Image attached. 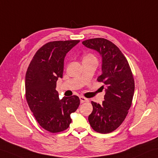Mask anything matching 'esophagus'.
<instances>
[{
	"instance_id": "34e87169",
	"label": "esophagus",
	"mask_w": 158,
	"mask_h": 158,
	"mask_svg": "<svg viewBox=\"0 0 158 158\" xmlns=\"http://www.w3.org/2000/svg\"><path fill=\"white\" fill-rule=\"evenodd\" d=\"M79 99H80V102H81V103H84V102H87L88 101V99H87V98H84V97H83V96H80L79 97Z\"/></svg>"
}]
</instances>
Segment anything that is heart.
I'll return each mask as SVG.
<instances>
[{
    "label": "heart",
    "mask_w": 158,
    "mask_h": 158,
    "mask_svg": "<svg viewBox=\"0 0 158 158\" xmlns=\"http://www.w3.org/2000/svg\"><path fill=\"white\" fill-rule=\"evenodd\" d=\"M93 59H96V56H94L93 54L91 53H87L86 54L85 56H83V60H93Z\"/></svg>",
    "instance_id": "1"
}]
</instances>
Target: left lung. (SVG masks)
Segmentation results:
<instances>
[{
  "label": "left lung",
  "instance_id": "8db88e82",
  "mask_svg": "<svg viewBox=\"0 0 158 158\" xmlns=\"http://www.w3.org/2000/svg\"><path fill=\"white\" fill-rule=\"evenodd\" d=\"M82 44L101 55L102 73L97 80L104 84L102 87L106 91L102 104L91 102L93 111L88 120L98 133H111L123 123L131 106L135 91L133 73L127 58L112 42L98 38Z\"/></svg>",
  "mask_w": 158,
  "mask_h": 158
}]
</instances>
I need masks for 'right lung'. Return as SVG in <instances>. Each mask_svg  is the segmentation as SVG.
<instances>
[{
  "label": "right lung",
  "mask_w": 158,
  "mask_h": 158,
  "mask_svg": "<svg viewBox=\"0 0 158 158\" xmlns=\"http://www.w3.org/2000/svg\"><path fill=\"white\" fill-rule=\"evenodd\" d=\"M79 40L46 43L36 52L25 75V97L31 111L43 129L58 133L68 129L71 114L78 108V96L58 98V79L62 77L66 54Z\"/></svg>",
  "instance_id": "add662e5"
}]
</instances>
